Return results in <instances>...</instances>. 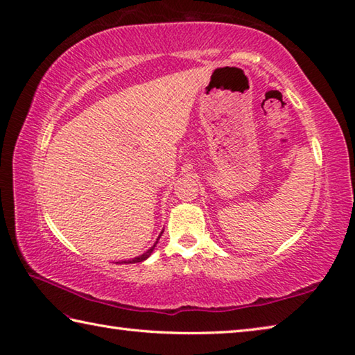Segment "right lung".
<instances>
[{
	"mask_svg": "<svg viewBox=\"0 0 355 355\" xmlns=\"http://www.w3.org/2000/svg\"><path fill=\"white\" fill-rule=\"evenodd\" d=\"M161 234H163V231H161L159 233V236H158V239H157V242L152 245V247L146 251V253H143V254H139L138 257H133V259H128V261H119V262H116V263H137V262H143V261H146L147 257H149L152 253H153V250H155V247H157V243H158V241H159V237H161Z\"/></svg>",
	"mask_w": 355,
	"mask_h": 355,
	"instance_id": "add662e5",
	"label": "right lung"
}]
</instances>
